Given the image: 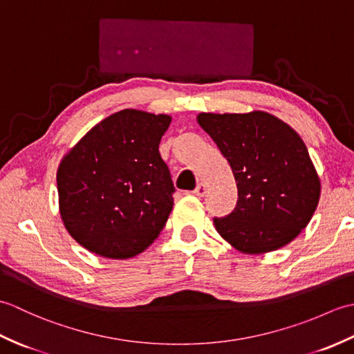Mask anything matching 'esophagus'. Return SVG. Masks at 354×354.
I'll return each instance as SVG.
<instances>
[{
    "label": "esophagus",
    "mask_w": 354,
    "mask_h": 354,
    "mask_svg": "<svg viewBox=\"0 0 354 354\" xmlns=\"http://www.w3.org/2000/svg\"><path fill=\"white\" fill-rule=\"evenodd\" d=\"M205 192H207V185L204 184V183H199L198 184V187H196V189H194V194H196V196H204V194H205Z\"/></svg>",
    "instance_id": "1"
}]
</instances>
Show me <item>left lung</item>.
Wrapping results in <instances>:
<instances>
[{"label": "left lung", "mask_w": 354, "mask_h": 354, "mask_svg": "<svg viewBox=\"0 0 354 354\" xmlns=\"http://www.w3.org/2000/svg\"><path fill=\"white\" fill-rule=\"evenodd\" d=\"M198 123L234 173L239 201L214 219L222 239L243 254H265L290 243L310 222L321 181L301 137L265 111L201 112Z\"/></svg>", "instance_id": "8db88e82"}]
</instances>
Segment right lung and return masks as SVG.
<instances>
[{"mask_svg": "<svg viewBox=\"0 0 354 354\" xmlns=\"http://www.w3.org/2000/svg\"><path fill=\"white\" fill-rule=\"evenodd\" d=\"M170 122L167 114L118 111L64 155L56 173L59 213L89 252L132 259L160 236L175 193L158 150Z\"/></svg>", "mask_w": 354, "mask_h": 354, "instance_id": "1", "label": "right lung"}]
</instances>
